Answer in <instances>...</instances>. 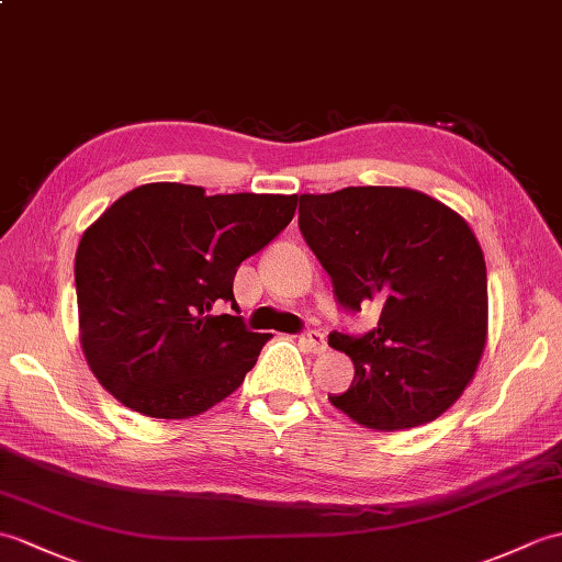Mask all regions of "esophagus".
Instances as JSON below:
<instances>
[{
	"mask_svg": "<svg viewBox=\"0 0 562 562\" xmlns=\"http://www.w3.org/2000/svg\"><path fill=\"white\" fill-rule=\"evenodd\" d=\"M299 342H302L308 351H313V355H321V351L325 349V335L318 330H311V333L299 337Z\"/></svg>",
	"mask_w": 562,
	"mask_h": 562,
	"instance_id": "esophagus-1",
	"label": "esophagus"
}]
</instances>
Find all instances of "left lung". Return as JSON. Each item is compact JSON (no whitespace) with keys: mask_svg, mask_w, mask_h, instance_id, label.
Here are the masks:
<instances>
[{"mask_svg":"<svg viewBox=\"0 0 562 562\" xmlns=\"http://www.w3.org/2000/svg\"><path fill=\"white\" fill-rule=\"evenodd\" d=\"M299 229L342 308L381 306L378 328L330 335L355 381L328 400L375 430L434 422L464 393L486 345V260L472 227L422 191L347 187L299 195Z\"/></svg>","mask_w":562,"mask_h":562,"instance_id":"left-lung-1","label":"left lung"}]
</instances>
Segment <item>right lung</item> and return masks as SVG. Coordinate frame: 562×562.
Returning a JSON list of instances; mask_svg holds the SVG:
<instances>
[{
    "mask_svg": "<svg viewBox=\"0 0 562 562\" xmlns=\"http://www.w3.org/2000/svg\"><path fill=\"white\" fill-rule=\"evenodd\" d=\"M299 195L158 181L114 201L76 251L78 330L90 371L124 407L189 419L232 395L270 335L234 302L241 260L290 225Z\"/></svg>",
    "mask_w": 562,
    "mask_h": 562,
    "instance_id": "add662e5",
    "label": "right lung"
}]
</instances>
